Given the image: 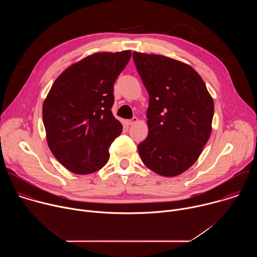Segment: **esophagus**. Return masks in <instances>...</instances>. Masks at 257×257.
<instances>
[{
    "instance_id": "34e87169",
    "label": "esophagus",
    "mask_w": 257,
    "mask_h": 257,
    "mask_svg": "<svg viewBox=\"0 0 257 257\" xmlns=\"http://www.w3.org/2000/svg\"><path fill=\"white\" fill-rule=\"evenodd\" d=\"M138 121V119H137V117H133L132 119H129V120H126V124L129 126V125H132L133 123H135V122H137Z\"/></svg>"
}]
</instances>
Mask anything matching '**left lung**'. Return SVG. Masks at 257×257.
Listing matches in <instances>:
<instances>
[{
	"instance_id": "left-lung-1",
	"label": "left lung",
	"mask_w": 257,
	"mask_h": 257,
	"mask_svg": "<svg viewBox=\"0 0 257 257\" xmlns=\"http://www.w3.org/2000/svg\"><path fill=\"white\" fill-rule=\"evenodd\" d=\"M138 74L149 92V135L138 144L143 164L175 177L200 156L211 133L214 105L198 73L189 65L133 52Z\"/></svg>"
}]
</instances>
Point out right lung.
Listing matches in <instances>:
<instances>
[{"mask_svg": "<svg viewBox=\"0 0 257 257\" xmlns=\"http://www.w3.org/2000/svg\"><path fill=\"white\" fill-rule=\"evenodd\" d=\"M130 51L96 53L71 65L54 82L43 105L49 148L69 171L86 175L108 161V148L122 132L113 116L114 84Z\"/></svg>", "mask_w": 257, "mask_h": 257, "instance_id": "1", "label": "right lung"}]
</instances>
